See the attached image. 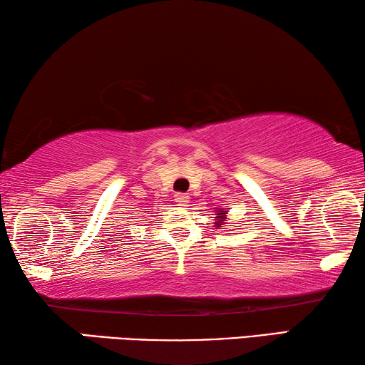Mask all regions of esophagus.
Wrapping results in <instances>:
<instances>
[{
    "instance_id": "obj_1",
    "label": "esophagus",
    "mask_w": 365,
    "mask_h": 365,
    "mask_svg": "<svg viewBox=\"0 0 365 365\" xmlns=\"http://www.w3.org/2000/svg\"><path fill=\"white\" fill-rule=\"evenodd\" d=\"M174 197H175V202L178 206H187L188 201H190L188 195H185V193H175Z\"/></svg>"
}]
</instances>
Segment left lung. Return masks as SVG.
I'll use <instances>...</instances> for the list:
<instances>
[{"instance_id": "obj_1", "label": "left lung", "mask_w": 365, "mask_h": 365, "mask_svg": "<svg viewBox=\"0 0 365 365\" xmlns=\"http://www.w3.org/2000/svg\"><path fill=\"white\" fill-rule=\"evenodd\" d=\"M215 219H217V227H220L222 224H224V222H222V220L225 219V211H219L217 217H215Z\"/></svg>"}]
</instances>
